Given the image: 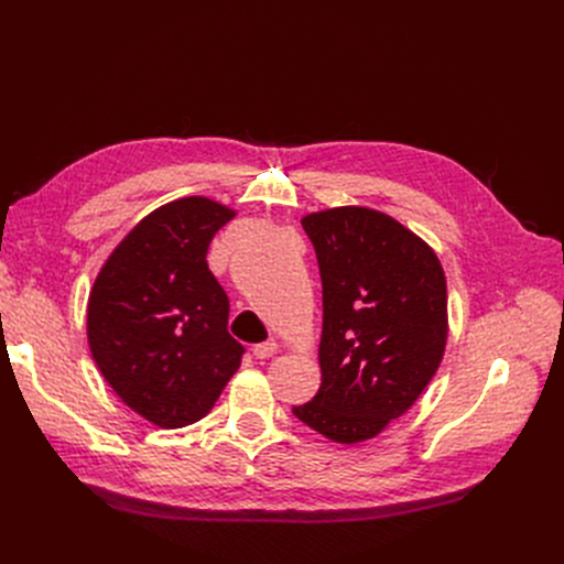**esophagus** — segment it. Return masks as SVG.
<instances>
[{
	"mask_svg": "<svg viewBox=\"0 0 564 564\" xmlns=\"http://www.w3.org/2000/svg\"><path fill=\"white\" fill-rule=\"evenodd\" d=\"M276 349H279V345L274 340H264V343L253 345V357L260 359V361L262 359H270V357H274Z\"/></svg>",
	"mask_w": 564,
	"mask_h": 564,
	"instance_id": "esophagus-1",
	"label": "esophagus"
}]
</instances>
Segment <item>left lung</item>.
<instances>
[{"instance_id": "left-lung-1", "label": "left lung", "mask_w": 564, "mask_h": 564, "mask_svg": "<svg viewBox=\"0 0 564 564\" xmlns=\"http://www.w3.org/2000/svg\"><path fill=\"white\" fill-rule=\"evenodd\" d=\"M322 279V383L292 413L338 443L377 436L419 400L448 338L436 253L393 217L334 207L302 219Z\"/></svg>"}]
</instances>
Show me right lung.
<instances>
[{
    "label": "right lung",
    "mask_w": 564,
    "mask_h": 564,
    "mask_svg": "<svg viewBox=\"0 0 564 564\" xmlns=\"http://www.w3.org/2000/svg\"><path fill=\"white\" fill-rule=\"evenodd\" d=\"M232 217L203 196L158 207L113 249L88 297V347L102 377L166 430L200 421L242 364L228 297L205 260Z\"/></svg>",
    "instance_id": "right-lung-1"
}]
</instances>
